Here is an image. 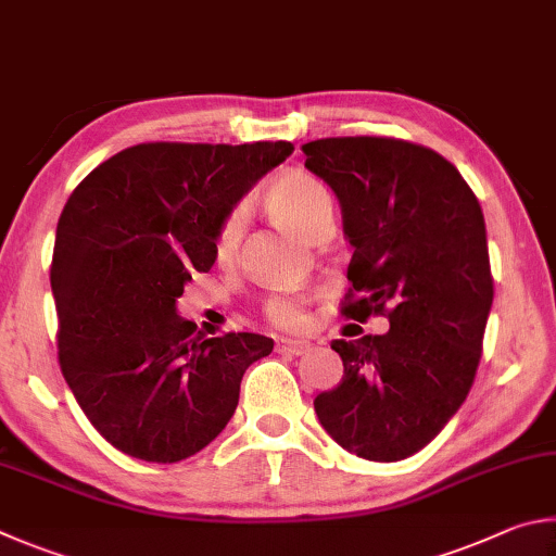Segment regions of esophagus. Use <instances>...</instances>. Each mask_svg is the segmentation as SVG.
Returning a JSON list of instances; mask_svg holds the SVG:
<instances>
[{"instance_id": "obj_1", "label": "esophagus", "mask_w": 556, "mask_h": 556, "mask_svg": "<svg viewBox=\"0 0 556 556\" xmlns=\"http://www.w3.org/2000/svg\"><path fill=\"white\" fill-rule=\"evenodd\" d=\"M276 352L286 354V356H303V354L309 352V346L303 344V342H278Z\"/></svg>"}]
</instances>
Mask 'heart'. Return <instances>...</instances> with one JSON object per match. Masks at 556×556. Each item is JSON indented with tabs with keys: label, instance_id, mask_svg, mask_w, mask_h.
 <instances>
[{
	"label": "heart",
	"instance_id": "b5f03b06",
	"mask_svg": "<svg viewBox=\"0 0 556 556\" xmlns=\"http://www.w3.org/2000/svg\"><path fill=\"white\" fill-rule=\"evenodd\" d=\"M263 202L273 219L307 241H317L319 233L332 229V198L323 182L305 173H288L273 180L263 194ZM241 229L243 212L239 207L224 214L212 239V256L222 266L237 256ZM263 317L270 327L283 329V332H303L309 325L307 300L300 295H270L263 303Z\"/></svg>",
	"mask_w": 556,
	"mask_h": 556
}]
</instances>
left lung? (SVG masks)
<instances>
[{"label": "left lung", "mask_w": 556, "mask_h": 556, "mask_svg": "<svg viewBox=\"0 0 556 556\" xmlns=\"http://www.w3.org/2000/svg\"><path fill=\"white\" fill-rule=\"evenodd\" d=\"M305 168L342 204L354 247L342 315L388 317L386 334L334 339L344 376L315 397L337 444L401 462L430 444L469 395L493 305L481 204L454 165L391 136L303 146Z\"/></svg>", "instance_id": "left-lung-1"}]
</instances>
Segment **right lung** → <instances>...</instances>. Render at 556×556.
Segmentation results:
<instances>
[{"mask_svg": "<svg viewBox=\"0 0 556 556\" xmlns=\"http://www.w3.org/2000/svg\"><path fill=\"white\" fill-rule=\"evenodd\" d=\"M290 141L124 149L77 185L58 219L51 288L58 364L87 420L134 459L175 464L231 420L243 371L273 352L251 332L202 337L175 313L233 202Z\"/></svg>", "mask_w": 556, "mask_h": 556, "instance_id": "add662e5", "label": "right lung"}]
</instances>
